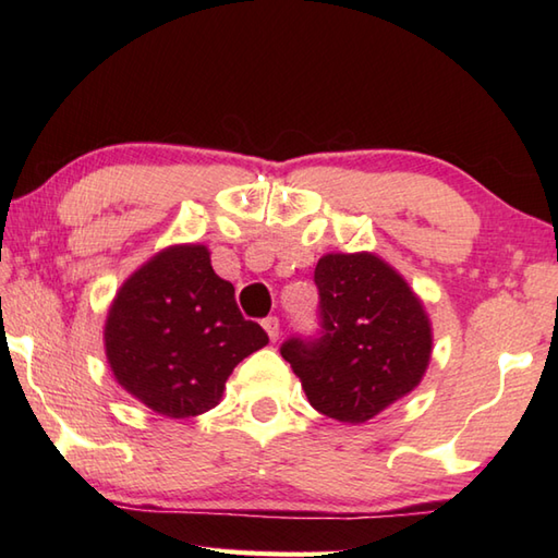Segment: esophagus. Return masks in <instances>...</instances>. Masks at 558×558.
Returning a JSON list of instances; mask_svg holds the SVG:
<instances>
[{"instance_id":"obj_1","label":"esophagus","mask_w":558,"mask_h":558,"mask_svg":"<svg viewBox=\"0 0 558 558\" xmlns=\"http://www.w3.org/2000/svg\"><path fill=\"white\" fill-rule=\"evenodd\" d=\"M264 328H266V333H268L270 340H278V336H280V322H278V316L264 318Z\"/></svg>"}]
</instances>
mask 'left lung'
<instances>
[{"label":"left lung","mask_w":558,"mask_h":558,"mask_svg":"<svg viewBox=\"0 0 558 558\" xmlns=\"http://www.w3.org/2000/svg\"><path fill=\"white\" fill-rule=\"evenodd\" d=\"M318 330L292 336L280 354L312 408L338 422H366L422 381L432 326L422 302L374 254H328L316 264Z\"/></svg>","instance_id":"left-lung-1"}]
</instances>
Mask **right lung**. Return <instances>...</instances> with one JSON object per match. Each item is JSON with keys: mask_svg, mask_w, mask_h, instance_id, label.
<instances>
[{"mask_svg": "<svg viewBox=\"0 0 558 558\" xmlns=\"http://www.w3.org/2000/svg\"><path fill=\"white\" fill-rule=\"evenodd\" d=\"M266 342V330L242 316L232 282L216 276L201 244L170 246L141 266L105 324L117 381L174 420L216 408L234 366Z\"/></svg>", "mask_w": 558, "mask_h": 558, "instance_id": "right-lung-1", "label": "right lung"}]
</instances>
